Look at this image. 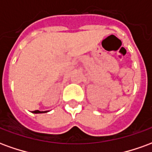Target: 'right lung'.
Segmentation results:
<instances>
[{"label":"right lung","mask_w":152,"mask_h":152,"mask_svg":"<svg viewBox=\"0 0 152 152\" xmlns=\"http://www.w3.org/2000/svg\"><path fill=\"white\" fill-rule=\"evenodd\" d=\"M32 113H44V112H40V111H38V110H37V111H33V112H31Z\"/></svg>","instance_id":"obj_1"}]
</instances>
